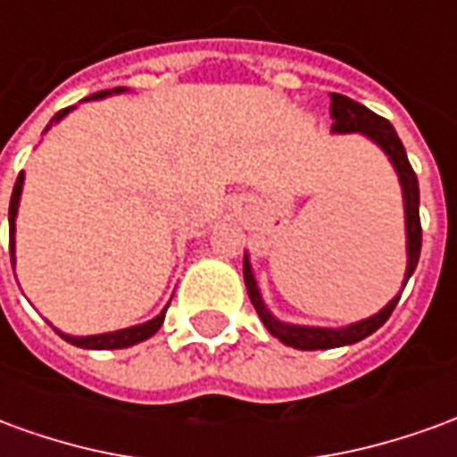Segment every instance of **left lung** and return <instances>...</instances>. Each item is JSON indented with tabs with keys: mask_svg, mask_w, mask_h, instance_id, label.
Masks as SVG:
<instances>
[{
	"mask_svg": "<svg viewBox=\"0 0 457 457\" xmlns=\"http://www.w3.org/2000/svg\"><path fill=\"white\" fill-rule=\"evenodd\" d=\"M330 117H333V131L336 134L360 131L362 137L372 139L389 156L394 170L399 176L403 193V218H406V257H409L406 259V274H403V287H406V281L411 278L413 269H416L419 257H421V218H419V180H416L411 163L406 159L402 139H399V134L394 131L392 124L384 120V117L374 114L372 110H367L364 104L354 103V100L345 97V95H330ZM245 284H247V294L252 298V306L257 308L259 318L267 326L269 333L278 337L288 347H296V350H330V347L360 343V340L372 336L374 330H379L389 320L392 311L399 303V298H402V294L394 296L379 313L364 318L360 323H353V326L311 328L281 323L278 318L271 316V311L262 301V294H259L247 254H245Z\"/></svg>",
	"mask_w": 457,
	"mask_h": 457,
	"instance_id": "8db88e82",
	"label": "left lung"
}]
</instances>
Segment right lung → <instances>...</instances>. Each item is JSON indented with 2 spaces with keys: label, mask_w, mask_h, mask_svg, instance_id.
Here are the masks:
<instances>
[{
  "label": "right lung",
  "mask_w": 457,
  "mask_h": 457,
  "mask_svg": "<svg viewBox=\"0 0 457 457\" xmlns=\"http://www.w3.org/2000/svg\"><path fill=\"white\" fill-rule=\"evenodd\" d=\"M112 93H124V87H114V90H103V93H95L90 97H85V100H100V97H107V95ZM73 107H65L61 112H55L48 121V127L44 129V134L51 127H54L55 121H61L65 114L71 112ZM21 188H24V170L19 173V179L14 183V190H12V203H9V252H12V267H14V232H16V212H19V198H21ZM169 308V306H166ZM166 308L161 311L159 316L154 318V320H146V323H141V326H131L124 328V330H114V333H103V336H65L61 333L58 328H55V333L63 337L65 343L75 345V347H85V350H121V347H131V345L141 343V340H146L151 337L163 323V318H166Z\"/></svg>",
  "instance_id": "add662e5"
}]
</instances>
